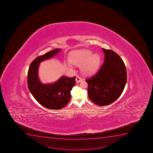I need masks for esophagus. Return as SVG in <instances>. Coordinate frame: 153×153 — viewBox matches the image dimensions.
Returning a JSON list of instances; mask_svg holds the SVG:
<instances>
[{"mask_svg":"<svg viewBox=\"0 0 153 153\" xmlns=\"http://www.w3.org/2000/svg\"><path fill=\"white\" fill-rule=\"evenodd\" d=\"M82 81V79L80 76H77L76 77V83H79V82H81Z\"/></svg>","mask_w":153,"mask_h":153,"instance_id":"obj_1","label":"esophagus"}]
</instances>
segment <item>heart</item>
Wrapping results in <instances>:
<instances>
[{
    "mask_svg": "<svg viewBox=\"0 0 153 153\" xmlns=\"http://www.w3.org/2000/svg\"><path fill=\"white\" fill-rule=\"evenodd\" d=\"M70 63L67 64L68 67H72V64L81 66V71L86 74L95 72L100 66L101 58L98 54H93L90 50H77L73 52L70 56Z\"/></svg>",
    "mask_w": 153,
    "mask_h": 153,
    "instance_id": "heart-1",
    "label": "heart"
}]
</instances>
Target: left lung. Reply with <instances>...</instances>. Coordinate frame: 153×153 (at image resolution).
<instances>
[{
    "instance_id": "left-lung-1",
    "label": "left lung",
    "mask_w": 153,
    "mask_h": 153,
    "mask_svg": "<svg viewBox=\"0 0 153 153\" xmlns=\"http://www.w3.org/2000/svg\"><path fill=\"white\" fill-rule=\"evenodd\" d=\"M104 63L98 72L86 79L91 101L100 106L110 104L122 93L127 82V71L122 59L116 52L102 48Z\"/></svg>"
}]
</instances>
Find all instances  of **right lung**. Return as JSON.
I'll return each instance as SVG.
<instances>
[{
    "instance_id": "right-lung-1",
    "label": "right lung",
    "mask_w": 153,
    "mask_h": 153,
    "mask_svg": "<svg viewBox=\"0 0 153 153\" xmlns=\"http://www.w3.org/2000/svg\"><path fill=\"white\" fill-rule=\"evenodd\" d=\"M57 48L38 56L29 67L27 74L28 87L35 100L47 109L59 110L65 107L71 98L70 92L76 84V77L62 76L52 84L42 83L38 77V68L40 62L50 59L60 51Z\"/></svg>"
}]
</instances>
